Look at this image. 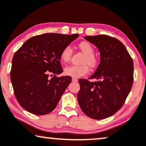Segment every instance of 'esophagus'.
I'll return each mask as SVG.
<instances>
[{"instance_id":"esophagus-1","label":"esophagus","mask_w":146,"mask_h":146,"mask_svg":"<svg viewBox=\"0 0 146 146\" xmlns=\"http://www.w3.org/2000/svg\"><path fill=\"white\" fill-rule=\"evenodd\" d=\"M72 81L74 82H78V79L75 78H72Z\"/></svg>"}]
</instances>
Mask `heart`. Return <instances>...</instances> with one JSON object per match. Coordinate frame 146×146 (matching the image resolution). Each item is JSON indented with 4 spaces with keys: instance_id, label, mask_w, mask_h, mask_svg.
I'll use <instances>...</instances> for the list:
<instances>
[{
    "instance_id": "b5f03b06",
    "label": "heart",
    "mask_w": 146,
    "mask_h": 146,
    "mask_svg": "<svg viewBox=\"0 0 146 146\" xmlns=\"http://www.w3.org/2000/svg\"><path fill=\"white\" fill-rule=\"evenodd\" d=\"M79 47L81 50L86 54L82 62L86 63L82 65H70L64 68V73L65 75L68 76L75 78L82 77L88 73L90 70L89 66L87 64L91 67H95L97 64V59L94 55V48L88 42H82L79 44ZM72 50L70 46H67L64 48L60 54V60L62 62H67L70 59Z\"/></svg>"
}]
</instances>
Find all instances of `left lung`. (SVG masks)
Returning <instances> with one entry per match:
<instances>
[{
	"label": "left lung",
	"instance_id": "obj_1",
	"mask_svg": "<svg viewBox=\"0 0 146 146\" xmlns=\"http://www.w3.org/2000/svg\"><path fill=\"white\" fill-rule=\"evenodd\" d=\"M100 54V62L89 79L78 80V101L82 110L95 119L106 118L122 107L133 81V62L126 48L118 40L107 35L88 36Z\"/></svg>",
	"mask_w": 146,
	"mask_h": 146
}]
</instances>
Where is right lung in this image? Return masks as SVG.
Returning <instances> with one entry per match:
<instances>
[{"label": "right lung", "instance_id": "right-lung-1", "mask_svg": "<svg viewBox=\"0 0 146 146\" xmlns=\"http://www.w3.org/2000/svg\"><path fill=\"white\" fill-rule=\"evenodd\" d=\"M78 36L46 33L27 40L12 60L11 80L19 104L30 113L42 115L53 111L72 82L63 72L60 54ZM49 76H53L50 79Z\"/></svg>", "mask_w": 146, "mask_h": 146}]
</instances>
